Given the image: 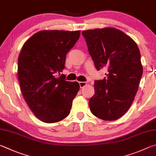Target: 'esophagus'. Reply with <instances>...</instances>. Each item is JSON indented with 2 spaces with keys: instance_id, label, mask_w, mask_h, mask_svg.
<instances>
[{
  "instance_id": "esophagus-1",
  "label": "esophagus",
  "mask_w": 156,
  "mask_h": 156,
  "mask_svg": "<svg viewBox=\"0 0 156 156\" xmlns=\"http://www.w3.org/2000/svg\"><path fill=\"white\" fill-rule=\"evenodd\" d=\"M79 83H80V88H83V87L85 86L86 85V84H87V83H86V82H85V81H80V82Z\"/></svg>"
}]
</instances>
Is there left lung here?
<instances>
[{
  "label": "left lung",
  "mask_w": 156,
  "mask_h": 156,
  "mask_svg": "<svg viewBox=\"0 0 156 156\" xmlns=\"http://www.w3.org/2000/svg\"><path fill=\"white\" fill-rule=\"evenodd\" d=\"M97 70L107 69L103 80L94 81L89 106L95 116L115 121L127 112L134 100L143 75L140 53L129 36L114 28L81 33Z\"/></svg>",
  "instance_id": "1"
}]
</instances>
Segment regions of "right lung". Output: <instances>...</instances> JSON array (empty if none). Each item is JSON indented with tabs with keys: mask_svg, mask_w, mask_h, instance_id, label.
I'll return each mask as SVG.
<instances>
[{
	"mask_svg": "<svg viewBox=\"0 0 156 156\" xmlns=\"http://www.w3.org/2000/svg\"><path fill=\"white\" fill-rule=\"evenodd\" d=\"M80 36V31H42L22 48L18 62L22 93L33 113L43 122H59L70 114L80 84L67 81L60 73L65 68L66 54Z\"/></svg>",
	"mask_w": 156,
	"mask_h": 156,
	"instance_id": "add662e5",
	"label": "right lung"
}]
</instances>
